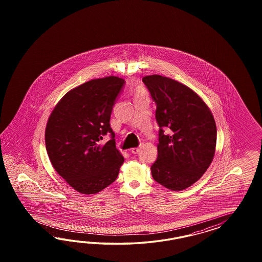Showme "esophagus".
Returning <instances> with one entry per match:
<instances>
[{"instance_id": "obj_1", "label": "esophagus", "mask_w": 262, "mask_h": 262, "mask_svg": "<svg viewBox=\"0 0 262 262\" xmlns=\"http://www.w3.org/2000/svg\"><path fill=\"white\" fill-rule=\"evenodd\" d=\"M139 151H140V147H138V148H133L132 150H130V151L134 154V155H136V154H138L139 152Z\"/></svg>"}]
</instances>
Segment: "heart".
<instances>
[{
    "label": "heart",
    "instance_id": "heart-1",
    "mask_svg": "<svg viewBox=\"0 0 262 262\" xmlns=\"http://www.w3.org/2000/svg\"><path fill=\"white\" fill-rule=\"evenodd\" d=\"M141 94H143V89L138 88V89H137V95H141Z\"/></svg>",
    "mask_w": 262,
    "mask_h": 262
}]
</instances>
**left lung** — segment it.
<instances>
[{"label":"left lung","instance_id":"8db88e82","mask_svg":"<svg viewBox=\"0 0 262 262\" xmlns=\"http://www.w3.org/2000/svg\"><path fill=\"white\" fill-rule=\"evenodd\" d=\"M157 104L158 159L151 166L157 183L183 190L205 174L214 157L217 129L205 102L183 83L159 75L142 79ZM170 134H164L163 128Z\"/></svg>","mask_w":262,"mask_h":262}]
</instances>
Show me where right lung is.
<instances>
[{
  "label": "right lung",
  "instance_id": "right-lung-1",
  "mask_svg": "<svg viewBox=\"0 0 262 262\" xmlns=\"http://www.w3.org/2000/svg\"><path fill=\"white\" fill-rule=\"evenodd\" d=\"M125 80L92 79L72 89L48 120L45 143L49 159L60 177L81 194H96L113 183L124 158L116 149L111 112ZM112 139L103 145L102 136Z\"/></svg>",
  "mask_w": 262,
  "mask_h": 262
}]
</instances>
